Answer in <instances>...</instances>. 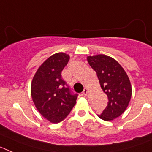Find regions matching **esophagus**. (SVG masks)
<instances>
[{
    "label": "esophagus",
    "instance_id": "esophagus-1",
    "mask_svg": "<svg viewBox=\"0 0 152 152\" xmlns=\"http://www.w3.org/2000/svg\"><path fill=\"white\" fill-rule=\"evenodd\" d=\"M88 89L87 88H85L84 89V91H83L82 92V94L84 95V96H86V95L88 94Z\"/></svg>",
    "mask_w": 152,
    "mask_h": 152
}]
</instances>
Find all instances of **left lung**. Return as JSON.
I'll list each match as a JSON object with an SVG mask.
<instances>
[{"label": "left lung", "instance_id": "8db88e82", "mask_svg": "<svg viewBox=\"0 0 152 152\" xmlns=\"http://www.w3.org/2000/svg\"><path fill=\"white\" fill-rule=\"evenodd\" d=\"M88 61L96 72L100 87L108 97L107 107L98 116L105 121L119 117L127 108L132 96L128 75L118 61L110 56H88Z\"/></svg>", "mask_w": 152, "mask_h": 152}]
</instances>
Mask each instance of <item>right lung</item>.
<instances>
[{
    "label": "right lung",
    "mask_w": 152,
    "mask_h": 152,
    "mask_svg": "<svg viewBox=\"0 0 152 152\" xmlns=\"http://www.w3.org/2000/svg\"><path fill=\"white\" fill-rule=\"evenodd\" d=\"M69 58L63 52L52 55L41 64L32 80L33 103L42 116L51 123L62 121L76 103L77 94L72 93L61 77V71Z\"/></svg>",
    "instance_id": "1"
}]
</instances>
